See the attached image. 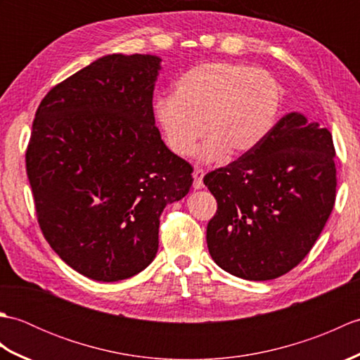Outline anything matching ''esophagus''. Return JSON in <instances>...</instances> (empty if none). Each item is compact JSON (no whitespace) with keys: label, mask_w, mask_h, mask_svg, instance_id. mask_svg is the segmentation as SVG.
Instances as JSON below:
<instances>
[{"label":"esophagus","mask_w":360,"mask_h":360,"mask_svg":"<svg viewBox=\"0 0 360 360\" xmlns=\"http://www.w3.org/2000/svg\"><path fill=\"white\" fill-rule=\"evenodd\" d=\"M202 178H204V172L202 170H196L193 172V188L195 190H200L204 187V182H202Z\"/></svg>","instance_id":"34e87169"}]
</instances>
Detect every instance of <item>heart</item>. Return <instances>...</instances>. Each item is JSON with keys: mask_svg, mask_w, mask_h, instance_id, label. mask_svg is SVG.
I'll return each instance as SVG.
<instances>
[{"mask_svg": "<svg viewBox=\"0 0 360 360\" xmlns=\"http://www.w3.org/2000/svg\"><path fill=\"white\" fill-rule=\"evenodd\" d=\"M281 88L264 70L229 62H209L182 74L173 97L155 102V120L168 150L192 156L196 143L204 162L240 156L258 147L278 117Z\"/></svg>", "mask_w": 360, "mask_h": 360, "instance_id": "heart-1", "label": "heart"}]
</instances>
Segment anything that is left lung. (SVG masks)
Instances as JSON below:
<instances>
[{
  "instance_id": "1",
  "label": "left lung",
  "mask_w": 360,
  "mask_h": 360,
  "mask_svg": "<svg viewBox=\"0 0 360 360\" xmlns=\"http://www.w3.org/2000/svg\"><path fill=\"white\" fill-rule=\"evenodd\" d=\"M331 133L289 112L262 143L204 184L218 202L207 248L221 269L264 281L289 272L314 246L335 201Z\"/></svg>"
}]
</instances>
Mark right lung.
I'll list each match as a JSON object with an SVG mask.
<instances>
[{
    "label": "right lung",
    "mask_w": 360,
    "mask_h": 360,
    "mask_svg": "<svg viewBox=\"0 0 360 360\" xmlns=\"http://www.w3.org/2000/svg\"><path fill=\"white\" fill-rule=\"evenodd\" d=\"M156 56L111 53L53 86L26 151L38 223L74 271L119 281L156 257L159 217L192 187L193 168L156 128Z\"/></svg>",
    "instance_id": "add662e5"
}]
</instances>
